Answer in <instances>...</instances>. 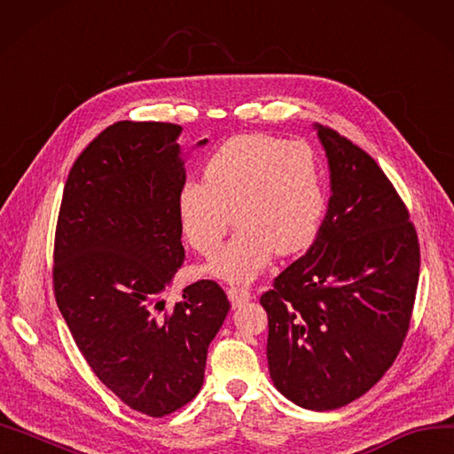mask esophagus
<instances>
[{
    "label": "esophagus",
    "instance_id": "esophagus-1",
    "mask_svg": "<svg viewBox=\"0 0 454 454\" xmlns=\"http://www.w3.org/2000/svg\"><path fill=\"white\" fill-rule=\"evenodd\" d=\"M227 296H229L231 303L235 305V308H239V305H242V303H247V301L252 300V292L247 290V288H240V286H231V288L227 290Z\"/></svg>",
    "mask_w": 454,
    "mask_h": 454
}]
</instances>
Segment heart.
Here are the masks:
<instances>
[{"label":"heart","instance_id":"b5f03b06","mask_svg":"<svg viewBox=\"0 0 454 454\" xmlns=\"http://www.w3.org/2000/svg\"><path fill=\"white\" fill-rule=\"evenodd\" d=\"M176 204L183 237L202 255L222 247L235 214L239 229L206 271L248 283L275 252L290 255L309 247L321 229L326 197L308 145L244 133L207 158L204 179L183 183Z\"/></svg>","mask_w":454,"mask_h":454}]
</instances>
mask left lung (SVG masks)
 <instances>
[{"mask_svg": "<svg viewBox=\"0 0 454 454\" xmlns=\"http://www.w3.org/2000/svg\"><path fill=\"white\" fill-rule=\"evenodd\" d=\"M330 168L328 210L309 250L262 294L275 387L296 405L333 411L394 364L411 325L420 244L380 166L315 124Z\"/></svg>", "mask_w": 454, "mask_h": 454, "instance_id": "obj_1", "label": "left lung"}]
</instances>
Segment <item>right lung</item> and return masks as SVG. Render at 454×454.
Returning <instances> with one entry per match:
<instances>
[{
  "label": "right lung",
  "instance_id": "right-lung-1",
  "mask_svg": "<svg viewBox=\"0 0 454 454\" xmlns=\"http://www.w3.org/2000/svg\"><path fill=\"white\" fill-rule=\"evenodd\" d=\"M179 136L164 121L101 131L70 169L55 231L53 288L72 338L95 376L153 419L199 394L207 346L231 309L214 280L189 285L166 309L185 260Z\"/></svg>",
  "mask_w": 454,
  "mask_h": 454
}]
</instances>
